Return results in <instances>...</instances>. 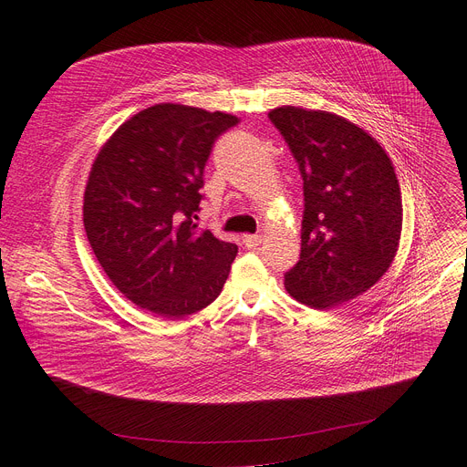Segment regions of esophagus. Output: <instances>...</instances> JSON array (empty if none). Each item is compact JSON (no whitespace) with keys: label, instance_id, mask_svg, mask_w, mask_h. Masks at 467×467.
Here are the masks:
<instances>
[{"label":"esophagus","instance_id":"34e87169","mask_svg":"<svg viewBox=\"0 0 467 467\" xmlns=\"http://www.w3.org/2000/svg\"><path fill=\"white\" fill-rule=\"evenodd\" d=\"M261 242H263V238L259 234H244L242 236V244L248 250H255L257 246H261Z\"/></svg>","mask_w":467,"mask_h":467}]
</instances>
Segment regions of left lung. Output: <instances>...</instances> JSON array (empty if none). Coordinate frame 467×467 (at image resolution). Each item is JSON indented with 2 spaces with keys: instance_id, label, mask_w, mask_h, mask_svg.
Segmentation results:
<instances>
[{
  "instance_id": "1",
  "label": "left lung",
  "mask_w": 467,
  "mask_h": 467,
  "mask_svg": "<svg viewBox=\"0 0 467 467\" xmlns=\"http://www.w3.org/2000/svg\"><path fill=\"white\" fill-rule=\"evenodd\" d=\"M303 178L301 257L284 275L293 299L335 308L373 287L396 257L403 204L380 143L329 111L268 113Z\"/></svg>"
}]
</instances>
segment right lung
I'll use <instances>...</instances> for the list:
<instances>
[{
  "label": "right lung",
  "instance_id": "obj_1",
  "mask_svg": "<svg viewBox=\"0 0 467 467\" xmlns=\"http://www.w3.org/2000/svg\"><path fill=\"white\" fill-rule=\"evenodd\" d=\"M238 117L157 104L117 129L98 153L85 189L83 223L113 285L164 317L217 299L236 244L196 233L204 166L215 140Z\"/></svg>",
  "mask_w": 467,
  "mask_h": 467
}]
</instances>
